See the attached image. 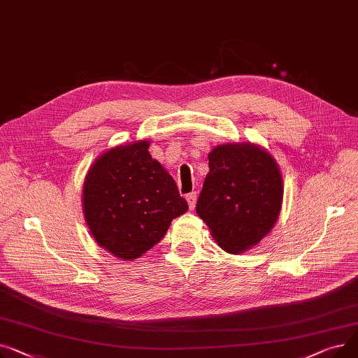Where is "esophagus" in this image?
I'll list each match as a JSON object with an SVG mask.
<instances>
[{
    "mask_svg": "<svg viewBox=\"0 0 358 358\" xmlns=\"http://www.w3.org/2000/svg\"><path fill=\"white\" fill-rule=\"evenodd\" d=\"M196 199H198V195H196V192H191V194H187V195H186V201H187V205H189V208H191V209H194V208H195Z\"/></svg>",
    "mask_w": 358,
    "mask_h": 358,
    "instance_id": "esophagus-1",
    "label": "esophagus"
}]
</instances>
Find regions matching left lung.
<instances>
[{
    "label": "left lung",
    "mask_w": 358,
    "mask_h": 358,
    "mask_svg": "<svg viewBox=\"0 0 358 358\" xmlns=\"http://www.w3.org/2000/svg\"><path fill=\"white\" fill-rule=\"evenodd\" d=\"M209 173L196 214L228 253H243L275 225L283 198L279 167L253 144H221L209 153Z\"/></svg>",
    "instance_id": "1"
}]
</instances>
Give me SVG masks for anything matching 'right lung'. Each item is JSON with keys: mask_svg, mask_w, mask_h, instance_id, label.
<instances>
[{"mask_svg": "<svg viewBox=\"0 0 358 358\" xmlns=\"http://www.w3.org/2000/svg\"><path fill=\"white\" fill-rule=\"evenodd\" d=\"M149 141L105 152L83 183V214L95 241L133 260L156 245L172 220L187 211L172 176L152 159Z\"/></svg>", "mask_w": 358, "mask_h": 358, "instance_id": "1", "label": "right lung"}]
</instances>
